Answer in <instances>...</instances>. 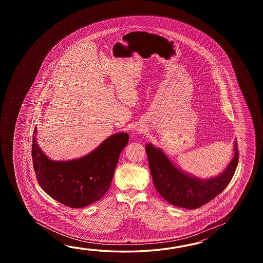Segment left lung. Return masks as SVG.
<instances>
[{"mask_svg":"<svg viewBox=\"0 0 263 263\" xmlns=\"http://www.w3.org/2000/svg\"><path fill=\"white\" fill-rule=\"evenodd\" d=\"M234 146V157L223 174L213 179L201 180L179 171L162 151L151 144L145 145L157 192L168 203L177 207L194 210L205 205L221 194L233 178L239 162L237 141Z\"/></svg>","mask_w":263,"mask_h":263,"instance_id":"obj_1","label":"left lung"}]
</instances>
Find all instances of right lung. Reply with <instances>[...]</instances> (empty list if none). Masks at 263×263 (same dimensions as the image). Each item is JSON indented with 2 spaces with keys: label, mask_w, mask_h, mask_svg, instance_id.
I'll list each match as a JSON object with an SVG mask.
<instances>
[{
  "label": "right lung",
  "mask_w": 263,
  "mask_h": 263,
  "mask_svg": "<svg viewBox=\"0 0 263 263\" xmlns=\"http://www.w3.org/2000/svg\"><path fill=\"white\" fill-rule=\"evenodd\" d=\"M34 129L32 159L34 174L46 194L65 206L77 209L100 200L109 190L118 158L129 141L125 133L114 134L88 155L50 161L36 144Z\"/></svg>",
  "instance_id": "1"
}]
</instances>
